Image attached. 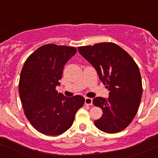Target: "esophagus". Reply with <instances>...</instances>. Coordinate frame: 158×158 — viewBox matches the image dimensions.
<instances>
[{"label":"esophagus","instance_id":"esophagus-1","mask_svg":"<svg viewBox=\"0 0 158 158\" xmlns=\"http://www.w3.org/2000/svg\"><path fill=\"white\" fill-rule=\"evenodd\" d=\"M85 103L86 105H88V106H92L93 105V99L91 98L86 97L85 99Z\"/></svg>","mask_w":158,"mask_h":158}]
</instances>
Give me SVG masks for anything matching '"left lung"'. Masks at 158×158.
Listing matches in <instances>:
<instances>
[{"label": "left lung", "instance_id": "8db88e82", "mask_svg": "<svg viewBox=\"0 0 158 158\" xmlns=\"http://www.w3.org/2000/svg\"><path fill=\"white\" fill-rule=\"evenodd\" d=\"M78 51L97 70L99 79L109 90L108 99L96 97L94 106L102 110V117L94 121L106 133L125 129L137 114L143 88L139 68L128 52L111 42L78 48Z\"/></svg>", "mask_w": 158, "mask_h": 158}]
</instances>
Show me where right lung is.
Returning <instances> with one entry per match:
<instances>
[{"label":"right lung","mask_w":158,"mask_h":158,"mask_svg":"<svg viewBox=\"0 0 158 158\" xmlns=\"http://www.w3.org/2000/svg\"><path fill=\"white\" fill-rule=\"evenodd\" d=\"M77 49L49 44L27 58L19 80V95L24 114L37 131L46 135H61L73 125L76 113L84 105L80 95L58 93L64 64Z\"/></svg>","instance_id":"1"}]
</instances>
